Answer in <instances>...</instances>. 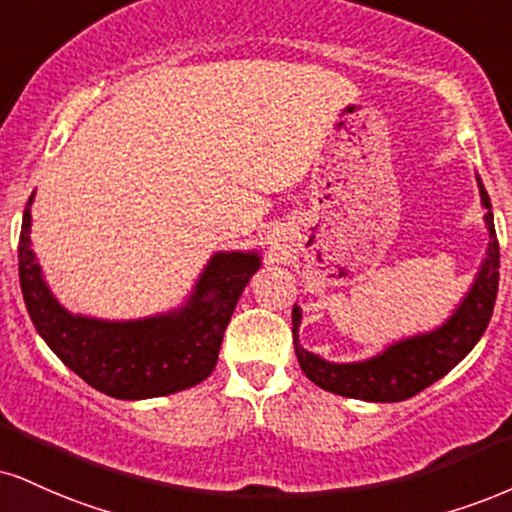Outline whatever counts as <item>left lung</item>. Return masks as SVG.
Instances as JSON below:
<instances>
[{"mask_svg":"<svg viewBox=\"0 0 512 512\" xmlns=\"http://www.w3.org/2000/svg\"><path fill=\"white\" fill-rule=\"evenodd\" d=\"M479 193H482V205L486 207L484 219L491 240L482 272H479L463 305L455 310V315L441 329L429 331L424 336L405 338V341L386 348L384 353L372 357V360L353 362V365H334V362H324L322 357L300 348V310L293 307V346L300 369H303L307 379L315 381L324 391L338 393V396L372 400V403H398V400L417 396L427 386H432L434 381H439L443 374L451 372L477 346V341L486 331V324H489L491 312H494L498 267H501L491 200L482 183H479Z\"/></svg>","mask_w":512,"mask_h":512,"instance_id":"obj_1","label":"left lung"}]
</instances>
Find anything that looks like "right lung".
I'll return each instance as SVG.
<instances>
[{"label":"right lung","instance_id":"1","mask_svg":"<svg viewBox=\"0 0 512 512\" xmlns=\"http://www.w3.org/2000/svg\"><path fill=\"white\" fill-rule=\"evenodd\" d=\"M257 269L255 252H217L178 315L100 322L69 315L52 298L30 248V207L18 238L21 293L38 334L85 384L123 400L169 396L205 381L217 367L240 293Z\"/></svg>","mask_w":512,"mask_h":512}]
</instances>
